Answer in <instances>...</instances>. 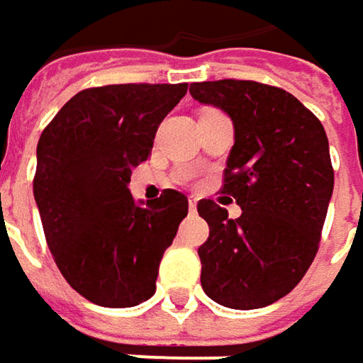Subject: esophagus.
I'll list each match as a JSON object with an SVG mask.
<instances>
[{
    "mask_svg": "<svg viewBox=\"0 0 363 363\" xmlns=\"http://www.w3.org/2000/svg\"><path fill=\"white\" fill-rule=\"evenodd\" d=\"M189 208H191V212H195V210H197V199H195V197H191V199H189Z\"/></svg>",
    "mask_w": 363,
    "mask_h": 363,
    "instance_id": "obj_1",
    "label": "esophagus"
}]
</instances>
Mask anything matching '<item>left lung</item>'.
<instances>
[{
  "mask_svg": "<svg viewBox=\"0 0 363 363\" xmlns=\"http://www.w3.org/2000/svg\"><path fill=\"white\" fill-rule=\"evenodd\" d=\"M189 93L233 120L222 193L243 210L233 220L212 199L197 203L210 226L197 249L201 286L224 308H266L299 284L320 245L335 186L324 126L270 84L224 79L193 83Z\"/></svg>",
  "mask_w": 363,
  "mask_h": 363,
  "instance_id": "left-lung-1",
  "label": "left lung"
}]
</instances>
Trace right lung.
Wrapping results in <instances>:
<instances>
[{
  "label": "right lung",
  "mask_w": 363,
  "mask_h": 363,
  "mask_svg": "<svg viewBox=\"0 0 363 363\" xmlns=\"http://www.w3.org/2000/svg\"><path fill=\"white\" fill-rule=\"evenodd\" d=\"M184 93L186 83L84 89L41 133L33 193L45 241L62 277L97 306L147 301L189 212L174 189L145 206L128 191L133 168L147 160L160 122Z\"/></svg>",
  "instance_id": "add662e5"
}]
</instances>
